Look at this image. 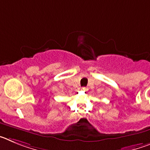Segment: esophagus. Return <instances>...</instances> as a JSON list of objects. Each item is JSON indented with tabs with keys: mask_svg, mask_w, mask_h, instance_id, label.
Wrapping results in <instances>:
<instances>
[{
	"mask_svg": "<svg viewBox=\"0 0 150 150\" xmlns=\"http://www.w3.org/2000/svg\"><path fill=\"white\" fill-rule=\"evenodd\" d=\"M81 90L83 91H87L88 90V88H87V87H83V88H81Z\"/></svg>",
	"mask_w": 150,
	"mask_h": 150,
	"instance_id": "esophagus-1",
	"label": "esophagus"
}]
</instances>
